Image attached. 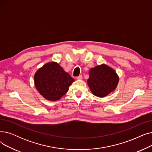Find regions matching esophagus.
Instances as JSON below:
<instances>
[{
	"label": "esophagus",
	"mask_w": 152,
	"mask_h": 152,
	"mask_svg": "<svg viewBox=\"0 0 152 152\" xmlns=\"http://www.w3.org/2000/svg\"><path fill=\"white\" fill-rule=\"evenodd\" d=\"M76 78L77 79V80H82V79L83 78V77H82V75H79L78 77H76Z\"/></svg>",
	"instance_id": "1"
}]
</instances>
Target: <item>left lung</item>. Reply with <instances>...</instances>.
I'll use <instances>...</instances> for the list:
<instances>
[{
	"label": "left lung",
	"instance_id": "8db88e82",
	"mask_svg": "<svg viewBox=\"0 0 152 152\" xmlns=\"http://www.w3.org/2000/svg\"><path fill=\"white\" fill-rule=\"evenodd\" d=\"M119 77L112 67L102 64L89 70L87 84L93 95L103 98L117 88Z\"/></svg>",
	"mask_w": 152,
	"mask_h": 152
}]
</instances>
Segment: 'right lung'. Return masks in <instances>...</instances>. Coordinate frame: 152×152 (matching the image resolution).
I'll use <instances>...</instances> for the list:
<instances>
[{"mask_svg":"<svg viewBox=\"0 0 152 152\" xmlns=\"http://www.w3.org/2000/svg\"><path fill=\"white\" fill-rule=\"evenodd\" d=\"M70 74L56 62H49L39 68L34 75L36 89L50 102L60 99L74 82Z\"/></svg>","mask_w":152,"mask_h":152,"instance_id":"1","label":"right lung"}]
</instances>
